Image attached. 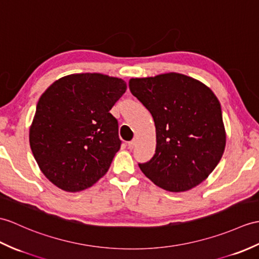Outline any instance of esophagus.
I'll return each instance as SVG.
<instances>
[{
	"instance_id": "1",
	"label": "esophagus",
	"mask_w": 259,
	"mask_h": 259,
	"mask_svg": "<svg viewBox=\"0 0 259 259\" xmlns=\"http://www.w3.org/2000/svg\"><path fill=\"white\" fill-rule=\"evenodd\" d=\"M136 144H137V140L136 139H134V140H131L130 142H128V148L129 149H134L135 147H136Z\"/></svg>"
}]
</instances>
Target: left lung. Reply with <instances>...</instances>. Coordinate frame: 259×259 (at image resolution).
I'll use <instances>...</instances> for the list:
<instances>
[{
    "mask_svg": "<svg viewBox=\"0 0 259 259\" xmlns=\"http://www.w3.org/2000/svg\"><path fill=\"white\" fill-rule=\"evenodd\" d=\"M129 88L155 124V153L139 164L144 176L176 193L201 184L225 150L226 132L218 97L200 80L179 73L131 78Z\"/></svg>",
    "mask_w": 259,
    "mask_h": 259,
    "instance_id": "left-lung-1",
    "label": "left lung"
}]
</instances>
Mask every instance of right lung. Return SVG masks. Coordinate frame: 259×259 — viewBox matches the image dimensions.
Instances as JSON below:
<instances>
[{
    "label": "right lung",
    "mask_w": 259,
    "mask_h": 259,
    "mask_svg": "<svg viewBox=\"0 0 259 259\" xmlns=\"http://www.w3.org/2000/svg\"><path fill=\"white\" fill-rule=\"evenodd\" d=\"M125 90L121 78L85 73L59 78L40 96L29 146L54 185L79 192L109 170L121 144L118 121L109 111Z\"/></svg>",
    "instance_id": "add662e5"
}]
</instances>
